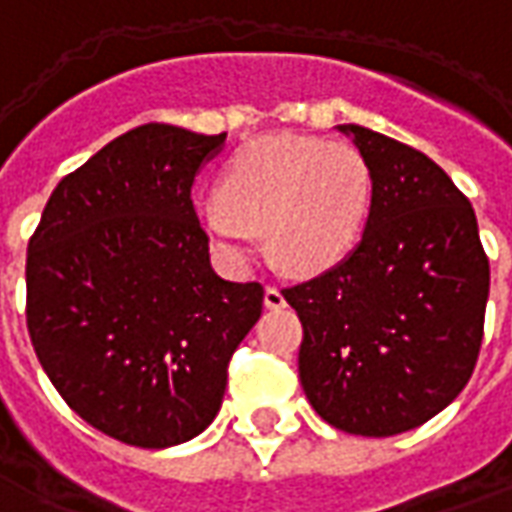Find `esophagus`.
<instances>
[{
  "instance_id": "obj_1",
  "label": "esophagus",
  "mask_w": 512,
  "mask_h": 512,
  "mask_svg": "<svg viewBox=\"0 0 512 512\" xmlns=\"http://www.w3.org/2000/svg\"><path fill=\"white\" fill-rule=\"evenodd\" d=\"M263 302H266V307H271V310H280V307H285V296H282L280 288L268 285L266 293H263Z\"/></svg>"
}]
</instances>
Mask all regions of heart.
Wrapping results in <instances>:
<instances>
[{
    "label": "heart",
    "instance_id": "obj_1",
    "mask_svg": "<svg viewBox=\"0 0 512 512\" xmlns=\"http://www.w3.org/2000/svg\"><path fill=\"white\" fill-rule=\"evenodd\" d=\"M374 174L363 152L316 135H260L227 160L219 199L199 210L221 255L244 260L266 232L271 260L293 277H316L355 249L371 210Z\"/></svg>",
    "mask_w": 512,
    "mask_h": 512
}]
</instances>
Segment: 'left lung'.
I'll list each match as a JSON object with an SVG mask.
<instances>
[{
    "label": "left lung",
    "mask_w": 512,
    "mask_h": 512,
    "mask_svg": "<svg viewBox=\"0 0 512 512\" xmlns=\"http://www.w3.org/2000/svg\"><path fill=\"white\" fill-rule=\"evenodd\" d=\"M374 174L352 255L285 288L302 321L299 380L327 424L388 438L438 416L477 366L491 268L449 174L388 135L343 124Z\"/></svg>",
    "instance_id": "8db88e82"
}]
</instances>
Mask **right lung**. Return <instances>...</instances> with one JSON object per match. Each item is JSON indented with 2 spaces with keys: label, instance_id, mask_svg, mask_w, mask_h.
<instances>
[{
  "label": "right lung",
  "instance_id": "right-lung-1",
  "mask_svg": "<svg viewBox=\"0 0 512 512\" xmlns=\"http://www.w3.org/2000/svg\"><path fill=\"white\" fill-rule=\"evenodd\" d=\"M227 138L144 124L57 182L27 246V330L66 405L141 449L216 418L227 366L263 313L221 280L191 188Z\"/></svg>",
  "mask_w": 512,
  "mask_h": 512
}]
</instances>
